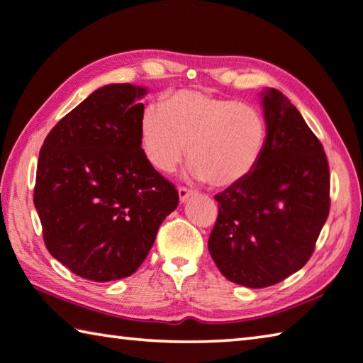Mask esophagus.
Wrapping results in <instances>:
<instances>
[{
	"instance_id": "esophagus-1",
	"label": "esophagus",
	"mask_w": 363,
	"mask_h": 363,
	"mask_svg": "<svg viewBox=\"0 0 363 363\" xmlns=\"http://www.w3.org/2000/svg\"><path fill=\"white\" fill-rule=\"evenodd\" d=\"M177 192H179V200H181V201H186V200L189 199V196L195 195L194 190H190V189H187V187H179V189H177Z\"/></svg>"
}]
</instances>
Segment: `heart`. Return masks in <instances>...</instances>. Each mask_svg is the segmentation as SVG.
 <instances>
[{
    "mask_svg": "<svg viewBox=\"0 0 363 363\" xmlns=\"http://www.w3.org/2000/svg\"><path fill=\"white\" fill-rule=\"evenodd\" d=\"M268 127L259 109L200 90L164 95L140 121L143 152L160 173H171L184 157L190 173L213 187L245 181L260 163ZM189 149H186V146Z\"/></svg>",
    "mask_w": 363,
    "mask_h": 363,
    "instance_id": "heart-1",
    "label": "heart"
}]
</instances>
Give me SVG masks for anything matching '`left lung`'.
<instances>
[{
    "mask_svg": "<svg viewBox=\"0 0 363 363\" xmlns=\"http://www.w3.org/2000/svg\"><path fill=\"white\" fill-rule=\"evenodd\" d=\"M262 103L265 152L252 174L216 195L219 214L208 240L220 273L252 289L305 267L330 211V171L318 136L279 90H267Z\"/></svg>",
    "mask_w": 363,
    "mask_h": 363,
    "instance_id": "obj_1",
    "label": "left lung"
}]
</instances>
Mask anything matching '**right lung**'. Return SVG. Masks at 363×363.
Here are the masks:
<instances>
[{
  "label": "right lung",
  "mask_w": 363,
  "mask_h": 363,
  "mask_svg": "<svg viewBox=\"0 0 363 363\" xmlns=\"http://www.w3.org/2000/svg\"><path fill=\"white\" fill-rule=\"evenodd\" d=\"M146 89L95 90L45 136L33 201L44 245L69 272L106 282L133 274L179 194L143 152Z\"/></svg>",
  "instance_id": "obj_1"
}]
</instances>
